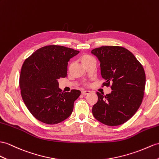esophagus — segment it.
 I'll use <instances>...</instances> for the list:
<instances>
[{"label":"esophagus","instance_id":"obj_1","mask_svg":"<svg viewBox=\"0 0 159 159\" xmlns=\"http://www.w3.org/2000/svg\"><path fill=\"white\" fill-rule=\"evenodd\" d=\"M90 93V91L89 90H83L82 91V94H84V95H88Z\"/></svg>","mask_w":159,"mask_h":159}]
</instances>
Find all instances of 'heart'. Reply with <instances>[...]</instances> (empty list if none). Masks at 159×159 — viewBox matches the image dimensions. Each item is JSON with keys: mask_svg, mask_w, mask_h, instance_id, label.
I'll return each mask as SVG.
<instances>
[{"mask_svg": "<svg viewBox=\"0 0 159 159\" xmlns=\"http://www.w3.org/2000/svg\"><path fill=\"white\" fill-rule=\"evenodd\" d=\"M92 57H90V56H88V55H84V56H82V58H81V60H82V63H86V61H89L90 59H92Z\"/></svg>", "mask_w": 159, "mask_h": 159, "instance_id": "1", "label": "heart"}]
</instances>
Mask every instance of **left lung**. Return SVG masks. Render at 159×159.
<instances>
[{
  "label": "left lung",
  "instance_id": "left-lung-1",
  "mask_svg": "<svg viewBox=\"0 0 159 159\" xmlns=\"http://www.w3.org/2000/svg\"><path fill=\"white\" fill-rule=\"evenodd\" d=\"M91 53L100 61L104 86L111 84L113 90L106 95L96 93L98 99L92 114L104 125H121L141 105L146 84L144 68L129 50L121 46H101Z\"/></svg>",
  "mask_w": 159,
  "mask_h": 159
}]
</instances>
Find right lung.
I'll list each match as a JSON object with an SVG mask.
<instances>
[{
	"instance_id": "add662e5",
	"label": "right lung",
	"mask_w": 159,
	"mask_h": 159,
	"mask_svg": "<svg viewBox=\"0 0 159 159\" xmlns=\"http://www.w3.org/2000/svg\"><path fill=\"white\" fill-rule=\"evenodd\" d=\"M79 52L62 46H46L24 63L19 77L21 96L30 113L40 121L54 125L71 115L81 92H62L58 80L67 76L68 62Z\"/></svg>"
}]
</instances>
